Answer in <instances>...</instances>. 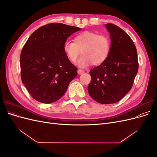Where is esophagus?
I'll use <instances>...</instances> for the list:
<instances>
[{
	"label": "esophagus",
	"mask_w": 157,
	"mask_h": 157,
	"mask_svg": "<svg viewBox=\"0 0 157 157\" xmlns=\"http://www.w3.org/2000/svg\"><path fill=\"white\" fill-rule=\"evenodd\" d=\"M77 72H78V73L79 75H82L84 73V71L83 70H82V69H78Z\"/></svg>",
	"instance_id": "obj_1"
}]
</instances>
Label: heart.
<instances>
[{
  "label": "heart",
  "mask_w": 157,
  "mask_h": 157,
  "mask_svg": "<svg viewBox=\"0 0 157 157\" xmlns=\"http://www.w3.org/2000/svg\"><path fill=\"white\" fill-rule=\"evenodd\" d=\"M111 41L105 35L92 31H84L76 35L73 42L66 41L63 52L71 63L77 61L80 53L82 56L78 61L81 67L90 64L99 65L104 63L110 54Z\"/></svg>",
  "instance_id": "obj_1"
}]
</instances>
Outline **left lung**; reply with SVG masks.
Segmentation results:
<instances>
[{
    "label": "left lung",
    "mask_w": 157,
    "mask_h": 157,
    "mask_svg": "<svg viewBox=\"0 0 157 157\" xmlns=\"http://www.w3.org/2000/svg\"><path fill=\"white\" fill-rule=\"evenodd\" d=\"M111 36V51L104 63L90 71L92 79L88 91L95 101L115 103L130 92L138 71L136 46L121 28L112 23L105 25Z\"/></svg>",
    "instance_id": "8db88e82"
}]
</instances>
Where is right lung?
Segmentation results:
<instances>
[{
	"label": "right lung",
	"instance_id": "obj_1",
	"mask_svg": "<svg viewBox=\"0 0 157 157\" xmlns=\"http://www.w3.org/2000/svg\"><path fill=\"white\" fill-rule=\"evenodd\" d=\"M82 30L59 23L42 26L29 36L20 55L21 78L28 92L43 103L58 101L77 75V68L63 52L73 33Z\"/></svg>",
	"mask_w": 157,
	"mask_h": 157
}]
</instances>
